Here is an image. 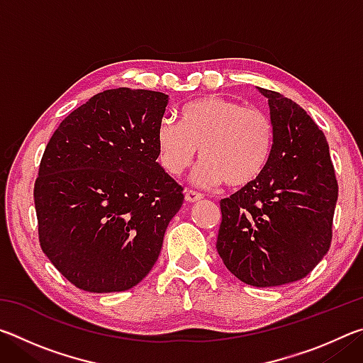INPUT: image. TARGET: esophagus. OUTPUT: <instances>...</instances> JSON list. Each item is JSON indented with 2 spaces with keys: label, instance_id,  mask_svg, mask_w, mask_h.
I'll return each instance as SVG.
<instances>
[{
  "label": "esophagus",
  "instance_id": "obj_1",
  "mask_svg": "<svg viewBox=\"0 0 363 363\" xmlns=\"http://www.w3.org/2000/svg\"><path fill=\"white\" fill-rule=\"evenodd\" d=\"M201 199H203V195L200 192H195V190L190 189L186 190V201H189V203H195V201H200Z\"/></svg>",
  "mask_w": 363,
  "mask_h": 363
}]
</instances>
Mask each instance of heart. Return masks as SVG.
I'll return each mask as SVG.
<instances>
[{
  "mask_svg": "<svg viewBox=\"0 0 363 363\" xmlns=\"http://www.w3.org/2000/svg\"><path fill=\"white\" fill-rule=\"evenodd\" d=\"M162 167L177 176L201 155L194 179L201 186L225 181L230 187L248 186L266 169L274 150V125L264 110L220 96L189 102L179 123L164 118L157 130Z\"/></svg>",
  "mask_w": 363,
  "mask_h": 363,
  "instance_id": "1",
  "label": "heart"
}]
</instances>
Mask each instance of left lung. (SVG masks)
Masks as SVG:
<instances>
[{
	"instance_id": "obj_1",
	"label": "left lung",
	"mask_w": 363,
	"mask_h": 363,
	"mask_svg": "<svg viewBox=\"0 0 363 363\" xmlns=\"http://www.w3.org/2000/svg\"><path fill=\"white\" fill-rule=\"evenodd\" d=\"M269 99L274 150L266 169L223 199L216 248L243 284L266 288L312 272L333 237L337 181L328 143L296 102L259 88Z\"/></svg>"
}]
</instances>
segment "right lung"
<instances>
[{"instance_id": "add662e5", "label": "right lung", "mask_w": 363, "mask_h": 363, "mask_svg": "<svg viewBox=\"0 0 363 363\" xmlns=\"http://www.w3.org/2000/svg\"><path fill=\"white\" fill-rule=\"evenodd\" d=\"M167 104L158 91L107 89L49 139L33 189L40 245L79 290H130L158 259L184 201L157 162Z\"/></svg>"}]
</instances>
